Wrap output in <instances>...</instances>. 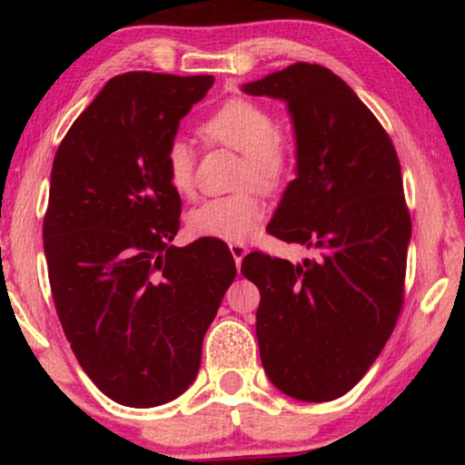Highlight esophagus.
I'll return each mask as SVG.
<instances>
[{
	"mask_svg": "<svg viewBox=\"0 0 465 465\" xmlns=\"http://www.w3.org/2000/svg\"><path fill=\"white\" fill-rule=\"evenodd\" d=\"M231 253L234 258V264H237V269H239L241 260H243L245 253H247V247L243 243H231Z\"/></svg>",
	"mask_w": 465,
	"mask_h": 465,
	"instance_id": "1",
	"label": "esophagus"
}]
</instances>
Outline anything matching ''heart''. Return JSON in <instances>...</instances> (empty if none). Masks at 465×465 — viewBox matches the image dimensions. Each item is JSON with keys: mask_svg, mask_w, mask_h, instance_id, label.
I'll use <instances>...</instances> for the list:
<instances>
[{"mask_svg": "<svg viewBox=\"0 0 465 465\" xmlns=\"http://www.w3.org/2000/svg\"><path fill=\"white\" fill-rule=\"evenodd\" d=\"M205 142L222 143L241 152L239 183L262 188L282 186L294 163L290 139L275 131V120L262 105L247 99H228L199 126ZM164 175L177 194H188L194 186V150L175 137L164 148ZM266 213V203L253 188L213 196L188 213V228L196 237L241 243L256 232Z\"/></svg>", "mask_w": 465, "mask_h": 465, "instance_id": "obj_1", "label": "heart"}]
</instances>
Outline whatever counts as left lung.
Wrapping results in <instances>:
<instances>
[{"label":"left lung","mask_w":465,"mask_h":465,"mask_svg":"<svg viewBox=\"0 0 465 465\" xmlns=\"http://www.w3.org/2000/svg\"><path fill=\"white\" fill-rule=\"evenodd\" d=\"M241 91L288 105L296 180L266 231L315 252L301 264L252 252L241 264L260 290V360L285 396L328 402L364 377L402 309L411 215L400 161L328 67L294 63Z\"/></svg>","instance_id":"obj_1"}]
</instances>
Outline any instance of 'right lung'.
I'll use <instances>...</instances> for the list:
<instances>
[{"label": "right lung", "mask_w": 465, "mask_h": 465, "mask_svg": "<svg viewBox=\"0 0 465 465\" xmlns=\"http://www.w3.org/2000/svg\"><path fill=\"white\" fill-rule=\"evenodd\" d=\"M212 84V75H116L67 131L50 173L44 253L56 315L93 383L133 409L193 385L237 275L218 239L171 245L182 201L164 148Z\"/></svg>", "instance_id": "obj_1"}]
</instances>
